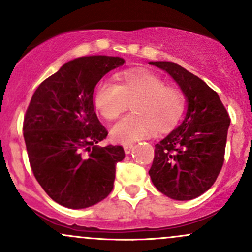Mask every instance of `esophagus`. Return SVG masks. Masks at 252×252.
Returning a JSON list of instances; mask_svg holds the SVG:
<instances>
[{
	"mask_svg": "<svg viewBox=\"0 0 252 252\" xmlns=\"http://www.w3.org/2000/svg\"><path fill=\"white\" fill-rule=\"evenodd\" d=\"M123 148H124V153H126V154H130V152H131V149H132V144H124Z\"/></svg>",
	"mask_w": 252,
	"mask_h": 252,
	"instance_id": "34e87169",
	"label": "esophagus"
}]
</instances>
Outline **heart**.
I'll use <instances>...</instances> for the list:
<instances>
[{"instance_id": "heart-1", "label": "heart", "mask_w": 252, "mask_h": 252, "mask_svg": "<svg viewBox=\"0 0 252 252\" xmlns=\"http://www.w3.org/2000/svg\"><path fill=\"white\" fill-rule=\"evenodd\" d=\"M120 85L104 80L94 90V106L106 120H115L134 102L135 114L122 118L110 130L115 142L129 144L150 136L156 129L172 128L184 111V96L167 88L158 74L144 68L123 72Z\"/></svg>"}]
</instances>
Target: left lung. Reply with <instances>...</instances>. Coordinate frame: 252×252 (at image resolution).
Instances as JSON below:
<instances>
[{
    "mask_svg": "<svg viewBox=\"0 0 252 252\" xmlns=\"http://www.w3.org/2000/svg\"><path fill=\"white\" fill-rule=\"evenodd\" d=\"M149 63L174 79L187 102L184 121L155 144L150 179L168 198L192 200L220 173L230 117L218 94L199 77L172 62Z\"/></svg>",
    "mask_w": 252,
    "mask_h": 252,
    "instance_id": "8db88e82",
    "label": "left lung"
}]
</instances>
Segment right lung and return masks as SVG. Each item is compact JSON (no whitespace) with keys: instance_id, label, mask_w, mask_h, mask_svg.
<instances>
[{"instance_id":"1","label":"right lung","mask_w":252,"mask_h":252,"mask_svg":"<svg viewBox=\"0 0 252 252\" xmlns=\"http://www.w3.org/2000/svg\"><path fill=\"white\" fill-rule=\"evenodd\" d=\"M120 57H80L40 84L24 120V137L34 176L51 199L86 209L114 189L121 146L99 147L108 136L94 111V91Z\"/></svg>"}]
</instances>
